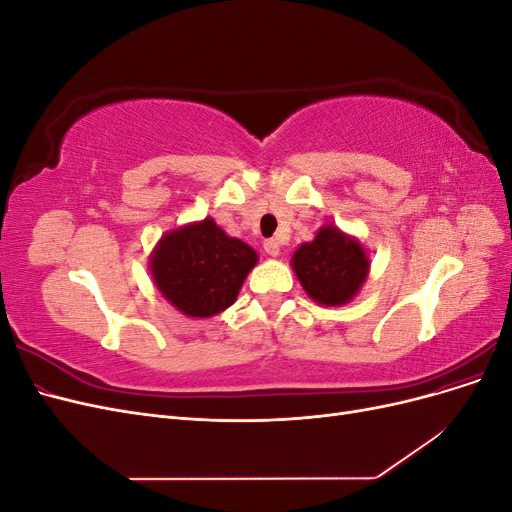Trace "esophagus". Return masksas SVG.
<instances>
[{
    "label": "esophagus",
    "instance_id": "34e87169",
    "mask_svg": "<svg viewBox=\"0 0 512 512\" xmlns=\"http://www.w3.org/2000/svg\"><path fill=\"white\" fill-rule=\"evenodd\" d=\"M265 252L269 254V256H280V241L277 239H267L265 241Z\"/></svg>",
    "mask_w": 512,
    "mask_h": 512
}]
</instances>
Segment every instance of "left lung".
I'll return each instance as SVG.
<instances>
[{"label":"left lung","mask_w":512,"mask_h":512,"mask_svg":"<svg viewBox=\"0 0 512 512\" xmlns=\"http://www.w3.org/2000/svg\"><path fill=\"white\" fill-rule=\"evenodd\" d=\"M290 265L309 299L318 305L339 307L359 294L371 260L359 239L333 224H324L312 241L297 247Z\"/></svg>","instance_id":"1"}]
</instances>
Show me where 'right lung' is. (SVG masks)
<instances>
[{
	"mask_svg": "<svg viewBox=\"0 0 512 512\" xmlns=\"http://www.w3.org/2000/svg\"><path fill=\"white\" fill-rule=\"evenodd\" d=\"M256 265L254 247L228 237L213 218L164 232L149 256L153 284L190 318L224 312L237 301L247 273Z\"/></svg>",
	"mask_w": 512,
	"mask_h": 512,
	"instance_id": "add662e5",
	"label": "right lung"
}]
</instances>
